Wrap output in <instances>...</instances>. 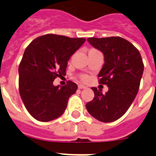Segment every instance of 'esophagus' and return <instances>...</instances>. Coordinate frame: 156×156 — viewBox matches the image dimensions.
<instances>
[{
    "mask_svg": "<svg viewBox=\"0 0 156 156\" xmlns=\"http://www.w3.org/2000/svg\"><path fill=\"white\" fill-rule=\"evenodd\" d=\"M78 87V88H79V89H84V88H86L85 86L83 85V84H79Z\"/></svg>",
    "mask_w": 156,
    "mask_h": 156,
    "instance_id": "obj_1",
    "label": "esophagus"
}]
</instances>
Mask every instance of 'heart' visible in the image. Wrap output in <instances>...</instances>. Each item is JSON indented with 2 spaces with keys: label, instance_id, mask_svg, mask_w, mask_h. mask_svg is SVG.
I'll use <instances>...</instances> for the list:
<instances>
[{
  "label": "heart",
  "instance_id": "1",
  "mask_svg": "<svg viewBox=\"0 0 156 156\" xmlns=\"http://www.w3.org/2000/svg\"><path fill=\"white\" fill-rule=\"evenodd\" d=\"M81 79L83 82H87L88 80V76L86 75V74H83V75H81Z\"/></svg>",
  "mask_w": 156,
  "mask_h": 156
}]
</instances>
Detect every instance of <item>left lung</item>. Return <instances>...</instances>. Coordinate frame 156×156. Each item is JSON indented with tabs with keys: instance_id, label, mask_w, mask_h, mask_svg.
<instances>
[{
	"instance_id": "8db88e82",
	"label": "left lung",
	"mask_w": 156,
	"mask_h": 156,
	"mask_svg": "<svg viewBox=\"0 0 156 156\" xmlns=\"http://www.w3.org/2000/svg\"><path fill=\"white\" fill-rule=\"evenodd\" d=\"M93 47L104 55V63L99 73V83L108 87L103 94L91 89L95 97L86 104L88 112L98 121L112 122L121 118L138 94L144 65L138 50L128 40L119 36L87 39Z\"/></svg>"
}]
</instances>
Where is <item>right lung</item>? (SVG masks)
I'll list each match as a JSON object with an SVG mask.
<instances>
[{"instance_id":"add662e5","label":"right lung","mask_w":156,"mask_h":156,"mask_svg":"<svg viewBox=\"0 0 156 156\" xmlns=\"http://www.w3.org/2000/svg\"><path fill=\"white\" fill-rule=\"evenodd\" d=\"M85 41V38L48 34L27 47L18 67V87L26 108L35 119L46 122L63 114L78 85L68 81L60 87L52 83L66 75L69 59Z\"/></svg>"}]
</instances>
